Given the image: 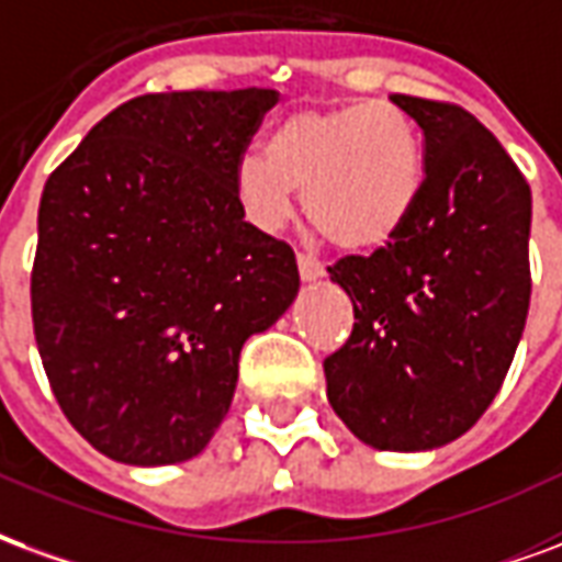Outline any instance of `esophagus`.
I'll use <instances>...</instances> for the list:
<instances>
[{"label":"esophagus","instance_id":"1","mask_svg":"<svg viewBox=\"0 0 562 562\" xmlns=\"http://www.w3.org/2000/svg\"><path fill=\"white\" fill-rule=\"evenodd\" d=\"M296 263H299V276H302V281H317V278H323V272H326L321 260L308 251H299Z\"/></svg>","mask_w":562,"mask_h":562}]
</instances>
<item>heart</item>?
I'll return each instance as SVG.
<instances>
[{
    "instance_id": "heart-1",
    "label": "heart",
    "mask_w": 562,
    "mask_h": 562,
    "mask_svg": "<svg viewBox=\"0 0 562 562\" xmlns=\"http://www.w3.org/2000/svg\"><path fill=\"white\" fill-rule=\"evenodd\" d=\"M305 191V215L344 251L395 239L422 191V143L413 122L389 104L299 110L269 137V151H245L236 194L254 224L281 227Z\"/></svg>"
}]
</instances>
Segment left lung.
Masks as SVG:
<instances>
[{"label":"left lung","instance_id":"8db88e82","mask_svg":"<svg viewBox=\"0 0 562 562\" xmlns=\"http://www.w3.org/2000/svg\"><path fill=\"white\" fill-rule=\"evenodd\" d=\"M422 131L416 209L371 257L329 266L353 331L326 356L331 411L362 443L437 449L470 431L506 380L530 308V186L473 113L392 95Z\"/></svg>","mask_w":562,"mask_h":562}]
</instances>
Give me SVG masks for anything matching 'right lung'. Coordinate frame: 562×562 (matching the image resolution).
I'll use <instances>...</instances> for the list:
<instances>
[{
  "label": "right lung",
  "instance_id": "add662e5",
  "mask_svg": "<svg viewBox=\"0 0 562 562\" xmlns=\"http://www.w3.org/2000/svg\"><path fill=\"white\" fill-rule=\"evenodd\" d=\"M276 101L254 86L131 98L44 186L29 286L41 366L65 419L113 461L203 452L241 344L296 299V254L236 194Z\"/></svg>",
  "mask_w": 562,
  "mask_h": 562
}]
</instances>
